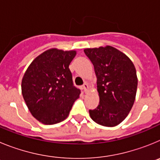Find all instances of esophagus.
<instances>
[{
	"mask_svg": "<svg viewBox=\"0 0 160 160\" xmlns=\"http://www.w3.org/2000/svg\"><path fill=\"white\" fill-rule=\"evenodd\" d=\"M82 89L83 91H84L85 93H87V90H88V89H89L88 84H87V83H85V84L83 85L82 87Z\"/></svg>",
	"mask_w": 160,
	"mask_h": 160,
	"instance_id": "1",
	"label": "esophagus"
}]
</instances>
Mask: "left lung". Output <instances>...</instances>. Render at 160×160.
Returning a JSON list of instances; mask_svg holds the SVG:
<instances>
[{
	"instance_id": "obj_1",
	"label": "left lung",
	"mask_w": 160,
	"mask_h": 160,
	"mask_svg": "<svg viewBox=\"0 0 160 160\" xmlns=\"http://www.w3.org/2000/svg\"><path fill=\"white\" fill-rule=\"evenodd\" d=\"M94 65L99 104L89 113L104 127L122 122L132 108L136 95V70L131 59L112 46L84 49Z\"/></svg>"
}]
</instances>
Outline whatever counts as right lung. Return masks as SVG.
<instances>
[{"label":"right lung","instance_id":"add662e5","mask_svg":"<svg viewBox=\"0 0 160 160\" xmlns=\"http://www.w3.org/2000/svg\"><path fill=\"white\" fill-rule=\"evenodd\" d=\"M76 51L50 49L37 57L25 71L22 91L32 116L52 125L67 118L81 90L73 86L69 69Z\"/></svg>","mask_w":160,"mask_h":160}]
</instances>
